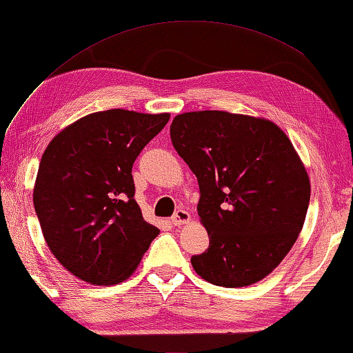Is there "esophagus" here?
Returning a JSON list of instances; mask_svg holds the SVG:
<instances>
[{
	"label": "esophagus",
	"mask_w": 353,
	"mask_h": 353,
	"mask_svg": "<svg viewBox=\"0 0 353 353\" xmlns=\"http://www.w3.org/2000/svg\"><path fill=\"white\" fill-rule=\"evenodd\" d=\"M172 225L174 226H181V225H185V223L190 221V214L187 210H177L176 215L171 218Z\"/></svg>",
	"instance_id": "1"
}]
</instances>
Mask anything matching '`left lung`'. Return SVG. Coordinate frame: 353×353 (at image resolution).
<instances>
[{"instance_id":"left-lung-1","label":"left lung","mask_w":353,"mask_h":353,"mask_svg":"<svg viewBox=\"0 0 353 353\" xmlns=\"http://www.w3.org/2000/svg\"><path fill=\"white\" fill-rule=\"evenodd\" d=\"M172 146L199 183L198 215L209 248L192 257L215 286L264 279L294 247L310 204V177L281 128L228 111L177 114Z\"/></svg>"}]
</instances>
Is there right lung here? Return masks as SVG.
<instances>
[{"mask_svg":"<svg viewBox=\"0 0 353 353\" xmlns=\"http://www.w3.org/2000/svg\"><path fill=\"white\" fill-rule=\"evenodd\" d=\"M170 114L106 110L56 135L39 165L32 203L50 251L94 286L135 272L159 229L135 201L132 166Z\"/></svg>","mask_w":353,"mask_h":353,"instance_id":"obj_1","label":"right lung"}]
</instances>
